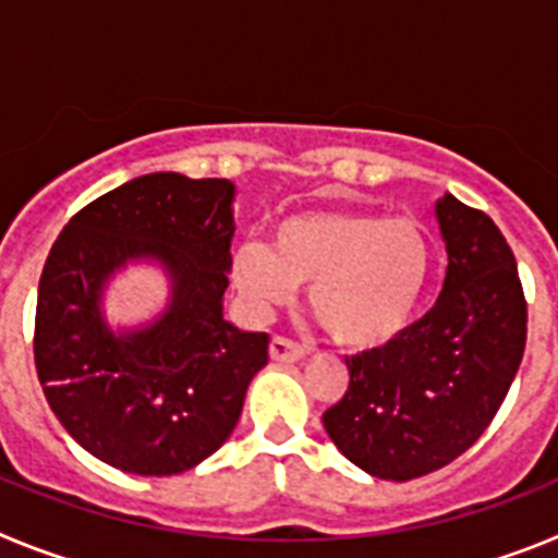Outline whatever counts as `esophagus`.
I'll use <instances>...</instances> for the list:
<instances>
[{"label":"esophagus","instance_id":"34e87169","mask_svg":"<svg viewBox=\"0 0 558 558\" xmlns=\"http://www.w3.org/2000/svg\"><path fill=\"white\" fill-rule=\"evenodd\" d=\"M307 349L302 343H295V340L284 338V335H274L270 338V360L276 363H295V360H302Z\"/></svg>","mask_w":558,"mask_h":558}]
</instances>
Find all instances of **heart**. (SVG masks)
<instances>
[{
  "label": "heart",
  "instance_id": "obj_1",
  "mask_svg": "<svg viewBox=\"0 0 558 558\" xmlns=\"http://www.w3.org/2000/svg\"><path fill=\"white\" fill-rule=\"evenodd\" d=\"M430 248L413 220L366 211H302L274 229L270 245L243 240L231 282L256 313L310 284L315 322L343 347H377L405 327L425 293Z\"/></svg>",
  "mask_w": 558,
  "mask_h": 558
}]
</instances>
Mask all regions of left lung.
Returning <instances> with one entry per match:
<instances>
[{
  "instance_id": "obj_1",
  "label": "left lung",
  "mask_w": 558,
  "mask_h": 558,
  "mask_svg": "<svg viewBox=\"0 0 558 558\" xmlns=\"http://www.w3.org/2000/svg\"><path fill=\"white\" fill-rule=\"evenodd\" d=\"M445 290L386 347L347 357L349 388L324 413L343 456L383 481L436 472L489 427L529 332L517 259L495 220L452 195L436 204Z\"/></svg>"
}]
</instances>
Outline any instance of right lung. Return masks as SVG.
<instances>
[{
	"label": "right lung",
	"instance_id": "add662e5",
	"mask_svg": "<svg viewBox=\"0 0 558 558\" xmlns=\"http://www.w3.org/2000/svg\"><path fill=\"white\" fill-rule=\"evenodd\" d=\"M234 184L150 172L106 192L63 226L38 282L36 372L86 452L131 475H179L223 445L243 413L268 335L223 318ZM131 258H156L171 304L117 336L101 288Z\"/></svg>",
	"mask_w": 558,
	"mask_h": 558
}]
</instances>
